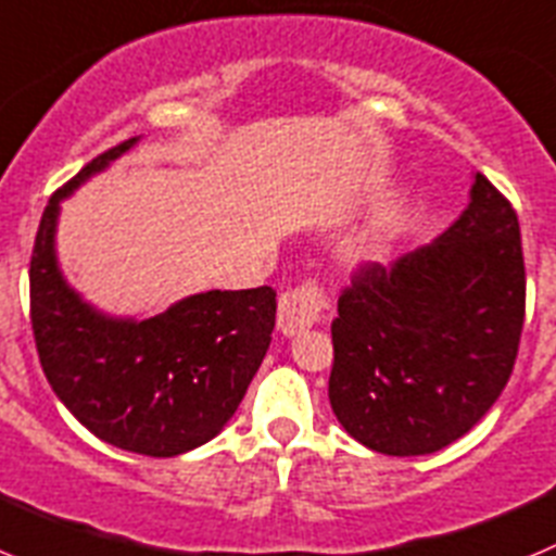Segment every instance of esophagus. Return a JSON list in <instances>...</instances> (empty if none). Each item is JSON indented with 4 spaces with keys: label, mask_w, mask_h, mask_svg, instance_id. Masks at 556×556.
Returning <instances> with one entry per match:
<instances>
[{
    "label": "esophagus",
    "mask_w": 556,
    "mask_h": 556,
    "mask_svg": "<svg viewBox=\"0 0 556 556\" xmlns=\"http://www.w3.org/2000/svg\"><path fill=\"white\" fill-rule=\"evenodd\" d=\"M327 293H324L321 282L315 279H302L299 285L288 288L279 296V313H277V327L282 334H296L302 329L313 327L324 318L327 309Z\"/></svg>",
    "instance_id": "34e87169"
}]
</instances>
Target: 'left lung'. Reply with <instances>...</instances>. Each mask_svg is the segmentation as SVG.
Wrapping results in <instances>:
<instances>
[{
    "instance_id": "8db88e82",
    "label": "left lung",
    "mask_w": 556,
    "mask_h": 556,
    "mask_svg": "<svg viewBox=\"0 0 556 556\" xmlns=\"http://www.w3.org/2000/svg\"><path fill=\"white\" fill-rule=\"evenodd\" d=\"M527 315L521 227L477 174L471 204L440 241L363 263L332 321L329 404L379 454H432L463 438L509 382Z\"/></svg>"
}]
</instances>
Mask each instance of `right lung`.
I'll return each instance as SVG.
<instances>
[{
    "label": "right lung",
    "instance_id": "1",
    "mask_svg": "<svg viewBox=\"0 0 556 556\" xmlns=\"http://www.w3.org/2000/svg\"><path fill=\"white\" fill-rule=\"evenodd\" d=\"M132 143L93 157L49 199L29 260V321L49 384L85 429L124 452L177 457L216 438L247 396L271 343L277 293L210 290L138 324L79 302L54 263L60 202Z\"/></svg>",
    "mask_w": 556,
    "mask_h": 556
}]
</instances>
